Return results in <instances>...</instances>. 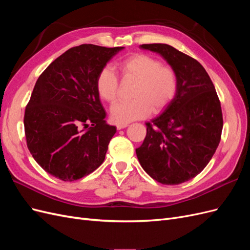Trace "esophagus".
<instances>
[{
	"label": "esophagus",
	"mask_w": 250,
	"mask_h": 250,
	"mask_svg": "<svg viewBox=\"0 0 250 250\" xmlns=\"http://www.w3.org/2000/svg\"><path fill=\"white\" fill-rule=\"evenodd\" d=\"M127 126H128V124H118L117 125V129L121 130V129H123V128H126Z\"/></svg>",
	"instance_id": "1"
}]
</instances>
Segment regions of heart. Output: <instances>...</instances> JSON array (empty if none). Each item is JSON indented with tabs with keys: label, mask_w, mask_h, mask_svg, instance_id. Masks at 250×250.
<instances>
[{
	"label": "heart",
	"mask_w": 250,
	"mask_h": 250,
	"mask_svg": "<svg viewBox=\"0 0 250 250\" xmlns=\"http://www.w3.org/2000/svg\"><path fill=\"white\" fill-rule=\"evenodd\" d=\"M123 79L137 81L129 102H119L110 108L112 120L127 124L148 117L151 111L164 110L175 98L178 77L171 66L147 54H133L118 63ZM98 96L107 103H115L119 95V79L109 66L99 72L96 79Z\"/></svg>",
	"instance_id": "obj_1"
}]
</instances>
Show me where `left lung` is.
I'll use <instances>...</instances> for the list:
<instances>
[{"instance_id":"8db88e82","label":"left lung","mask_w":250,"mask_h":250,"mask_svg":"<svg viewBox=\"0 0 250 250\" xmlns=\"http://www.w3.org/2000/svg\"><path fill=\"white\" fill-rule=\"evenodd\" d=\"M140 47L160 54L175 70L178 89L162 115L146 123V138L135 152L158 183L183 184L198 175L216 152L223 127L220 101L197 60L166 43Z\"/></svg>"}]
</instances>
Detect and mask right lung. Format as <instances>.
I'll use <instances>...</instances> for the list:
<instances>
[{
	"mask_svg": "<svg viewBox=\"0 0 250 250\" xmlns=\"http://www.w3.org/2000/svg\"><path fill=\"white\" fill-rule=\"evenodd\" d=\"M123 49L80 44L56 58L37 79L24 117L27 146L54 177L77 180L104 162L117 129L105 123L96 79Z\"/></svg>",
	"mask_w": 250,
	"mask_h": 250,
	"instance_id": "obj_1",
	"label": "right lung"
}]
</instances>
